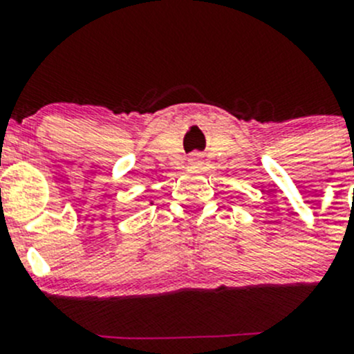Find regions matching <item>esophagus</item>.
Listing matches in <instances>:
<instances>
[{
	"label": "esophagus",
	"instance_id": "esophagus-1",
	"mask_svg": "<svg viewBox=\"0 0 354 354\" xmlns=\"http://www.w3.org/2000/svg\"><path fill=\"white\" fill-rule=\"evenodd\" d=\"M190 164H192V166H195V167L201 166V164H202V157L198 156V153H194V156L190 157Z\"/></svg>",
	"mask_w": 354,
	"mask_h": 354
}]
</instances>
